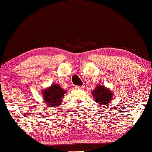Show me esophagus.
I'll return each mask as SVG.
<instances>
[{
    "instance_id": "1",
    "label": "esophagus",
    "mask_w": 152,
    "mask_h": 152,
    "mask_svg": "<svg viewBox=\"0 0 152 152\" xmlns=\"http://www.w3.org/2000/svg\"><path fill=\"white\" fill-rule=\"evenodd\" d=\"M75 88L76 89H80V90H83V89H84V86H76Z\"/></svg>"
}]
</instances>
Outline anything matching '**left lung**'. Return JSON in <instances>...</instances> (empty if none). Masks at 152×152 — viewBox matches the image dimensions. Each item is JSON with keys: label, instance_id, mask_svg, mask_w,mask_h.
I'll return each instance as SVG.
<instances>
[{"label": "left lung", "instance_id": "8db88e82", "mask_svg": "<svg viewBox=\"0 0 152 152\" xmlns=\"http://www.w3.org/2000/svg\"><path fill=\"white\" fill-rule=\"evenodd\" d=\"M92 95L94 96L96 102H97L99 105H104L110 102L112 100L113 94L110 90L100 85L96 86L95 90H94Z\"/></svg>", "mask_w": 152, "mask_h": 152}]
</instances>
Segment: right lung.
Returning a JSON list of instances; mask_svg holds the SVG:
<instances>
[{
    "label": "right lung",
    "instance_id": "obj_1",
    "mask_svg": "<svg viewBox=\"0 0 152 152\" xmlns=\"http://www.w3.org/2000/svg\"><path fill=\"white\" fill-rule=\"evenodd\" d=\"M65 93V91H64V89H62L60 86L54 84L43 91L42 95L45 99V103L49 104L50 107H54V106L58 107L59 104H61L62 98Z\"/></svg>",
    "mask_w": 152,
    "mask_h": 152
}]
</instances>
